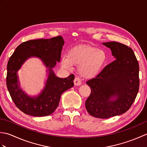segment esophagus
Instances as JSON below:
<instances>
[{
    "label": "esophagus",
    "mask_w": 147,
    "mask_h": 147,
    "mask_svg": "<svg viewBox=\"0 0 147 147\" xmlns=\"http://www.w3.org/2000/svg\"><path fill=\"white\" fill-rule=\"evenodd\" d=\"M74 84L75 86H80L82 85V81H81L79 78L76 77L74 80Z\"/></svg>",
    "instance_id": "34e87169"
}]
</instances>
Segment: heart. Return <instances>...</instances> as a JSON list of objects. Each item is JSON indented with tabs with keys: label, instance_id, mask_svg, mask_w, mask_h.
Returning <instances> with one entry per match:
<instances>
[{
	"label": "heart",
	"instance_id": "b5f03b06",
	"mask_svg": "<svg viewBox=\"0 0 147 147\" xmlns=\"http://www.w3.org/2000/svg\"><path fill=\"white\" fill-rule=\"evenodd\" d=\"M107 60V54L102 49L89 45H80L71 49L67 57L61 59L62 67L71 69L73 65L80 66L81 75L92 78L97 75Z\"/></svg>",
	"mask_w": 147,
	"mask_h": 147
}]
</instances>
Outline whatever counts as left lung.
<instances>
[{
  "label": "left lung",
  "instance_id": "1",
  "mask_svg": "<svg viewBox=\"0 0 147 147\" xmlns=\"http://www.w3.org/2000/svg\"><path fill=\"white\" fill-rule=\"evenodd\" d=\"M111 49L115 60L86 82L91 94L86 111L102 119L121 115L129 110L139 90V64L131 48L116 42L102 43Z\"/></svg>",
  "mask_w": 147,
  "mask_h": 147
}]
</instances>
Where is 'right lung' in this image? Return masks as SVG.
<instances>
[{"label": "right lung", "instance_id": "obj_1", "mask_svg": "<svg viewBox=\"0 0 147 147\" xmlns=\"http://www.w3.org/2000/svg\"><path fill=\"white\" fill-rule=\"evenodd\" d=\"M64 44L61 36L29 40L18 45L9 58L7 65V87L16 106L24 114L35 117L51 115L58 107L62 93L74 86V74L60 78L55 76L52 70L57 62H60ZM32 57L41 59L48 68L49 74L45 87L35 97H30L22 91L17 74L24 62Z\"/></svg>", "mask_w": 147, "mask_h": 147}]
</instances>
